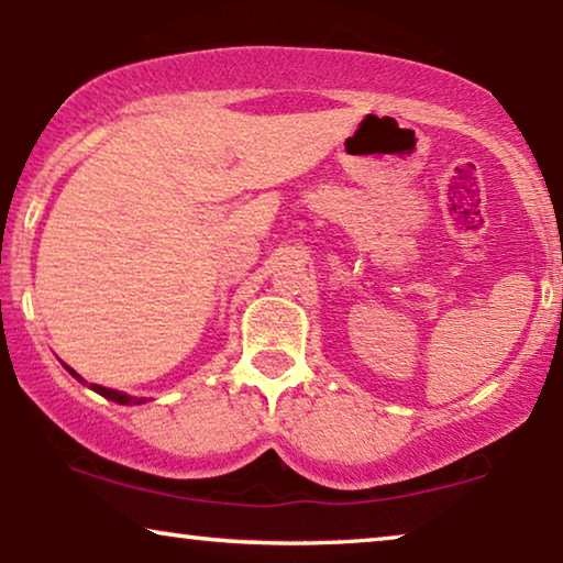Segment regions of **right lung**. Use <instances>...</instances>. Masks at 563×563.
<instances>
[{"mask_svg":"<svg viewBox=\"0 0 563 563\" xmlns=\"http://www.w3.org/2000/svg\"><path fill=\"white\" fill-rule=\"evenodd\" d=\"M69 373L74 378H79L77 373H74L71 368H69ZM81 380V378H79ZM89 388H92V391H97L100 396H104V399H110V401H115V404H141L144 399H133V396H129V394H120V391H112V388H104V386H97V384H89Z\"/></svg>","mask_w":563,"mask_h":563,"instance_id":"1","label":"right lung"}]
</instances>
